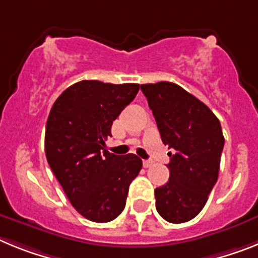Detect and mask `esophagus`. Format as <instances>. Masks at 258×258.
<instances>
[{"instance_id": "esophagus-1", "label": "esophagus", "mask_w": 258, "mask_h": 258, "mask_svg": "<svg viewBox=\"0 0 258 258\" xmlns=\"http://www.w3.org/2000/svg\"><path fill=\"white\" fill-rule=\"evenodd\" d=\"M153 161H149V160H144L143 161V166L144 167H151V166H153Z\"/></svg>"}]
</instances>
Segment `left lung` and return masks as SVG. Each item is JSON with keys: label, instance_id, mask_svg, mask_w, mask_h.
I'll use <instances>...</instances> for the list:
<instances>
[{"label": "left lung", "instance_id": "1", "mask_svg": "<svg viewBox=\"0 0 258 258\" xmlns=\"http://www.w3.org/2000/svg\"><path fill=\"white\" fill-rule=\"evenodd\" d=\"M169 152L170 178L156 188V209L167 222L183 223L203 210L217 183L225 145L221 123L199 98L175 83L142 84Z\"/></svg>", "mask_w": 258, "mask_h": 258}]
</instances>
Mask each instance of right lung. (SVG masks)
Listing matches in <instances>:
<instances>
[{"mask_svg": "<svg viewBox=\"0 0 258 258\" xmlns=\"http://www.w3.org/2000/svg\"><path fill=\"white\" fill-rule=\"evenodd\" d=\"M139 84L82 80L62 92L48 116L45 154L76 212L92 222H110L126 207L131 182L143 166L135 154L105 149L111 124L135 98Z\"/></svg>", "mask_w": 258, "mask_h": 258, "instance_id": "obj_1", "label": "right lung"}]
</instances>
